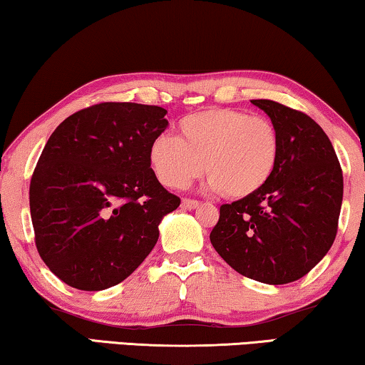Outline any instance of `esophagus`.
<instances>
[{
  "mask_svg": "<svg viewBox=\"0 0 365 365\" xmlns=\"http://www.w3.org/2000/svg\"><path fill=\"white\" fill-rule=\"evenodd\" d=\"M200 206V201L192 200V198H183L182 200V208L183 210H195Z\"/></svg>",
  "mask_w": 365,
  "mask_h": 365,
  "instance_id": "34e87169",
  "label": "esophagus"
}]
</instances>
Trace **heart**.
<instances>
[{"label":"heart","mask_w":365,"mask_h":365,"mask_svg":"<svg viewBox=\"0 0 365 365\" xmlns=\"http://www.w3.org/2000/svg\"><path fill=\"white\" fill-rule=\"evenodd\" d=\"M178 134L157 135L149 149L155 177L168 188H183L205 168L210 190L246 198L269 182L279 160L274 124L242 110L206 108L188 114L178 123Z\"/></svg>","instance_id":"obj_1"}]
</instances>
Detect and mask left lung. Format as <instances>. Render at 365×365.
Wrapping results in <instances>:
<instances>
[{
  "instance_id": "left-lung-1",
  "label": "left lung",
  "mask_w": 365,
  "mask_h": 365,
  "mask_svg": "<svg viewBox=\"0 0 365 365\" xmlns=\"http://www.w3.org/2000/svg\"><path fill=\"white\" fill-rule=\"evenodd\" d=\"M279 134V160L251 197L221 205L210 235L239 274L269 285L307 275L333 246L342 203V170L333 144L308 114L251 100Z\"/></svg>"
}]
</instances>
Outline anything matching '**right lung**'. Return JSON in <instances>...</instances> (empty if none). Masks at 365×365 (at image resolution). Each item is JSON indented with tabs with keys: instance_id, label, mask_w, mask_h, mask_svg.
<instances>
[{
	"instance_id": "1",
	"label": "right lung",
	"mask_w": 365,
	"mask_h": 365,
	"mask_svg": "<svg viewBox=\"0 0 365 365\" xmlns=\"http://www.w3.org/2000/svg\"><path fill=\"white\" fill-rule=\"evenodd\" d=\"M167 110L98 103L57 126L31 178L34 241L43 264L85 292L118 285L144 262L180 198L150 167Z\"/></svg>"
}]
</instances>
